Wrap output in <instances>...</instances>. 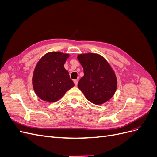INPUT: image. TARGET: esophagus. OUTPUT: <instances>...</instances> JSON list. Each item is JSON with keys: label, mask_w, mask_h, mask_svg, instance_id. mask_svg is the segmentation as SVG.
Here are the masks:
<instances>
[{"label": "esophagus", "mask_w": 157, "mask_h": 157, "mask_svg": "<svg viewBox=\"0 0 157 157\" xmlns=\"http://www.w3.org/2000/svg\"><path fill=\"white\" fill-rule=\"evenodd\" d=\"M73 82H74V83H75V86H77V84H78V80H77V79L74 80H73Z\"/></svg>", "instance_id": "obj_1"}]
</instances>
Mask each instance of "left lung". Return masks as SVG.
<instances>
[{"mask_svg": "<svg viewBox=\"0 0 157 157\" xmlns=\"http://www.w3.org/2000/svg\"><path fill=\"white\" fill-rule=\"evenodd\" d=\"M77 59L84 69V76L78 87L91 103L101 105L115 94L117 78L113 68L103 57L98 54H78Z\"/></svg>", "mask_w": 157, "mask_h": 157, "instance_id": "left-lung-1", "label": "left lung"}]
</instances>
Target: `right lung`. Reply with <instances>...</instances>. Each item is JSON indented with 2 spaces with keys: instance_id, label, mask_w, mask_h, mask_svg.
<instances>
[{
  "instance_id": "right-lung-1",
  "label": "right lung",
  "mask_w": 157,
  "mask_h": 157,
  "mask_svg": "<svg viewBox=\"0 0 157 157\" xmlns=\"http://www.w3.org/2000/svg\"><path fill=\"white\" fill-rule=\"evenodd\" d=\"M69 54L50 52L38 61L33 71L32 84L36 96L49 103L58 101L75 84L64 64Z\"/></svg>"
}]
</instances>
